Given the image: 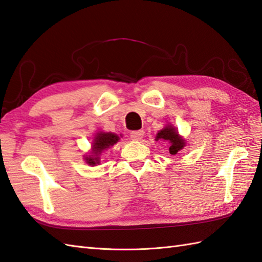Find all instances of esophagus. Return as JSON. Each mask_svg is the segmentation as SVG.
Returning <instances> with one entry per match:
<instances>
[{"instance_id":"1","label":"esophagus","mask_w":262,"mask_h":262,"mask_svg":"<svg viewBox=\"0 0 262 262\" xmlns=\"http://www.w3.org/2000/svg\"><path fill=\"white\" fill-rule=\"evenodd\" d=\"M144 132L143 129H140V130H134V132H132L130 133V137L133 138V140H136V141H140V140H142L143 138V136H144Z\"/></svg>"}]
</instances>
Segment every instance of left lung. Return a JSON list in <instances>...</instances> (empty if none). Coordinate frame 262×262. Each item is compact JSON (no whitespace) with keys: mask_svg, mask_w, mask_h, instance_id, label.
I'll return each mask as SVG.
<instances>
[{"mask_svg":"<svg viewBox=\"0 0 262 262\" xmlns=\"http://www.w3.org/2000/svg\"><path fill=\"white\" fill-rule=\"evenodd\" d=\"M157 140H164L170 142L171 146L169 148V152L172 155L180 152L183 146H185V141L178 135V132L172 126H168L163 128L162 130H160L157 135Z\"/></svg>","mask_w":262,"mask_h":262,"instance_id":"obj_1","label":"left lung"}]
</instances>
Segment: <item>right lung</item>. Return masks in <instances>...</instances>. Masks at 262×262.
<instances>
[{
	"label": "right lung",
	"mask_w": 262,
	"mask_h": 262,
	"mask_svg": "<svg viewBox=\"0 0 262 262\" xmlns=\"http://www.w3.org/2000/svg\"><path fill=\"white\" fill-rule=\"evenodd\" d=\"M118 135L113 134V133H99V134L94 137L93 141V155L85 158L86 163L90 165H96L97 163H99L98 155L101 153L103 149L108 148L109 146H113L114 144L118 142Z\"/></svg>",
	"instance_id": "right-lung-1"
}]
</instances>
